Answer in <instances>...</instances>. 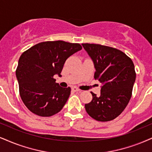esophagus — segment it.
<instances>
[{
  "mask_svg": "<svg viewBox=\"0 0 152 152\" xmlns=\"http://www.w3.org/2000/svg\"><path fill=\"white\" fill-rule=\"evenodd\" d=\"M72 90L73 91H75V92H81V90H80V89H79L78 88H77V87H72Z\"/></svg>",
  "mask_w": 152,
  "mask_h": 152,
  "instance_id": "esophagus-1",
  "label": "esophagus"
}]
</instances>
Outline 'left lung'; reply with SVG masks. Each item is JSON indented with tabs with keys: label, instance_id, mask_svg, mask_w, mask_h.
Returning <instances> with one entry per match:
<instances>
[{
	"label": "left lung",
	"instance_id": "left-lung-1",
	"mask_svg": "<svg viewBox=\"0 0 152 152\" xmlns=\"http://www.w3.org/2000/svg\"><path fill=\"white\" fill-rule=\"evenodd\" d=\"M82 45L94 65V79L102 85L100 96L91 92L92 100L85 104L86 111L96 121H112L130 102L136 78L134 63L116 48L94 44Z\"/></svg>",
	"mask_w": 152,
	"mask_h": 152
}]
</instances>
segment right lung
I'll return each mask as SVG.
<instances>
[{
    "label": "right lung",
    "instance_id": "obj_1",
    "mask_svg": "<svg viewBox=\"0 0 152 152\" xmlns=\"http://www.w3.org/2000/svg\"><path fill=\"white\" fill-rule=\"evenodd\" d=\"M82 48L79 44L63 41L44 42L22 54L16 77L22 102L31 112L49 117L63 108L71 89L59 86L53 76H61L66 60Z\"/></svg>",
    "mask_w": 152,
    "mask_h": 152
}]
</instances>
